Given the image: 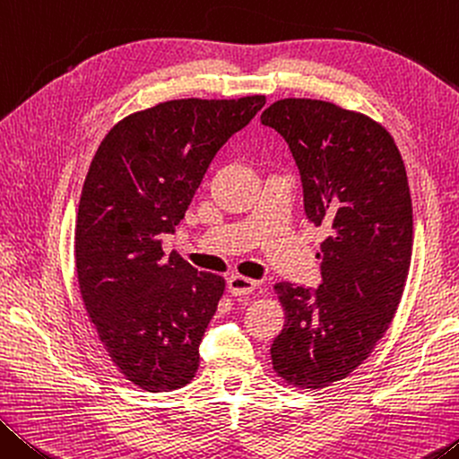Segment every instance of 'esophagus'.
Masks as SVG:
<instances>
[{"label": "esophagus", "mask_w": 459, "mask_h": 459, "mask_svg": "<svg viewBox=\"0 0 459 459\" xmlns=\"http://www.w3.org/2000/svg\"><path fill=\"white\" fill-rule=\"evenodd\" d=\"M258 281H252V279H246L242 274H231L228 279V289L231 295L236 297H242V295H250L258 289Z\"/></svg>", "instance_id": "34e87169"}]
</instances>
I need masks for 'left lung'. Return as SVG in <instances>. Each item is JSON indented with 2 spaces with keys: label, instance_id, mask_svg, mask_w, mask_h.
<instances>
[{
  "label": "left lung",
  "instance_id": "obj_1",
  "mask_svg": "<svg viewBox=\"0 0 459 459\" xmlns=\"http://www.w3.org/2000/svg\"><path fill=\"white\" fill-rule=\"evenodd\" d=\"M260 122L289 144L305 213L327 231L319 287L274 284L287 321L270 354L290 385L321 388L364 362L401 303L412 250L407 170L385 127L335 103L281 100Z\"/></svg>",
  "mask_w": 459,
  "mask_h": 459
}]
</instances>
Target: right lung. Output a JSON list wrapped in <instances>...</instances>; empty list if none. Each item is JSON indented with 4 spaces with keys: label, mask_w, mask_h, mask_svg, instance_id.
Instances as JSON below:
<instances>
[{
    "label": "right lung",
    "mask_w": 459,
    "mask_h": 459,
    "mask_svg": "<svg viewBox=\"0 0 459 459\" xmlns=\"http://www.w3.org/2000/svg\"><path fill=\"white\" fill-rule=\"evenodd\" d=\"M242 100H175L127 116L97 148L82 185L74 264L89 319L134 385H189L225 281L162 252L217 150L264 108Z\"/></svg>",
    "instance_id": "right-lung-1"
}]
</instances>
